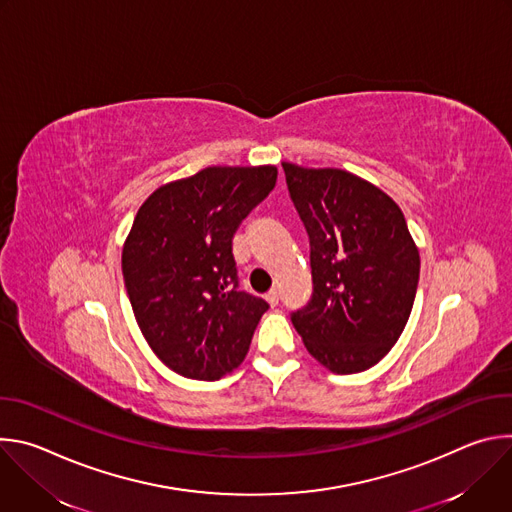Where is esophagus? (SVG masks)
<instances>
[{"mask_svg": "<svg viewBox=\"0 0 512 512\" xmlns=\"http://www.w3.org/2000/svg\"><path fill=\"white\" fill-rule=\"evenodd\" d=\"M265 300H267L271 306H277V304H279V294L273 289V291H269V294L265 296Z\"/></svg>", "mask_w": 512, "mask_h": 512, "instance_id": "34e87169", "label": "esophagus"}]
</instances>
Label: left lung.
<instances>
[{"instance_id":"obj_1","label":"left lung","mask_w":512,"mask_h":512,"mask_svg":"<svg viewBox=\"0 0 512 512\" xmlns=\"http://www.w3.org/2000/svg\"><path fill=\"white\" fill-rule=\"evenodd\" d=\"M281 166L310 239L314 283L291 324L332 373L367 371L399 340L415 300L419 251L405 216L350 172Z\"/></svg>"}]
</instances>
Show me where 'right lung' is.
<instances>
[{
  "instance_id": "add662e5",
  "label": "right lung",
  "mask_w": 512,
  "mask_h": 512,
  "mask_svg": "<svg viewBox=\"0 0 512 512\" xmlns=\"http://www.w3.org/2000/svg\"><path fill=\"white\" fill-rule=\"evenodd\" d=\"M277 168H206L141 204L121 267L135 320L174 373L216 381L243 362L269 304L239 289L233 237Z\"/></svg>"
}]
</instances>
